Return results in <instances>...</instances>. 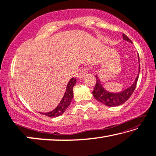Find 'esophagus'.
Listing matches in <instances>:
<instances>
[{
  "label": "esophagus",
  "mask_w": 156,
  "mask_h": 156,
  "mask_svg": "<svg viewBox=\"0 0 156 156\" xmlns=\"http://www.w3.org/2000/svg\"><path fill=\"white\" fill-rule=\"evenodd\" d=\"M87 69H83L82 70H80V73H79L78 76V78H79V79L83 78L84 77V76L86 75V74H87Z\"/></svg>",
  "instance_id": "1"
}]
</instances>
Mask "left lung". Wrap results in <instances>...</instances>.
I'll list each match as a JSON object with an SVG mask.
<instances>
[{
	"label": "left lung",
	"instance_id": "obj_1",
	"mask_svg": "<svg viewBox=\"0 0 156 156\" xmlns=\"http://www.w3.org/2000/svg\"><path fill=\"white\" fill-rule=\"evenodd\" d=\"M122 38L123 40L126 41L129 43H132V41H130V39L127 37L126 35L124 34H122ZM138 55V60L139 61V57ZM139 71H140V66H139V73L138 75L136 76L134 82L133 83L130 87H127V89H125L122 92H108L107 90L104 89V87L102 86L101 81L99 80V78L98 76L96 75V85H95L94 89L93 90L92 94L93 96L97 101H99L101 103L105 104L106 106H117L121 104H124L127 99H128L130 96L132 94V93L135 90L136 83H137L138 78H139Z\"/></svg>",
	"mask_w": 156,
	"mask_h": 156
}]
</instances>
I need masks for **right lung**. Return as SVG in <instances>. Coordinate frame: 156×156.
Instances as JSON below:
<instances>
[{
    "label": "right lung",
    "mask_w": 156,
    "mask_h": 156,
    "mask_svg": "<svg viewBox=\"0 0 156 156\" xmlns=\"http://www.w3.org/2000/svg\"><path fill=\"white\" fill-rule=\"evenodd\" d=\"M76 83V78H72L69 81L68 84L66 86V89L64 94L63 98L62 99L61 101L58 104V106L56 107L54 110L50 112L47 113H40L41 114L45 115L48 117L54 118L57 117L62 115L66 109L68 108V106L70 105L71 100L73 97V87Z\"/></svg>",
    "instance_id": "obj_1"
}]
</instances>
